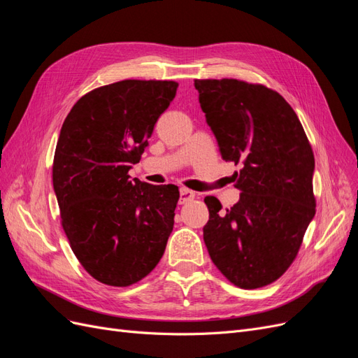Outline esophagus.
Listing matches in <instances>:
<instances>
[{"mask_svg":"<svg viewBox=\"0 0 358 358\" xmlns=\"http://www.w3.org/2000/svg\"><path fill=\"white\" fill-rule=\"evenodd\" d=\"M194 199H196V192L188 189V188H180V199H179L180 204H185Z\"/></svg>","mask_w":358,"mask_h":358,"instance_id":"34e87169","label":"esophagus"}]
</instances>
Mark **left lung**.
I'll list each match as a JSON object with an SVG mask.
<instances>
[{"instance_id": "left-lung-1", "label": "left lung", "mask_w": 358, "mask_h": 358, "mask_svg": "<svg viewBox=\"0 0 358 358\" xmlns=\"http://www.w3.org/2000/svg\"><path fill=\"white\" fill-rule=\"evenodd\" d=\"M222 159L242 164L241 199L222 210L206 197L203 239L231 284L254 289L275 282L294 262L315 216V158L296 112L282 95L237 79L194 80Z\"/></svg>"}]
</instances>
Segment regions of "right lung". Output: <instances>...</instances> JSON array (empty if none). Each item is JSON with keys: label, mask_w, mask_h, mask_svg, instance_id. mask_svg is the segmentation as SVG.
I'll return each mask as SVG.
<instances>
[{"label": "right lung", "mask_w": 358, "mask_h": 358, "mask_svg": "<svg viewBox=\"0 0 358 358\" xmlns=\"http://www.w3.org/2000/svg\"><path fill=\"white\" fill-rule=\"evenodd\" d=\"M173 80H121L73 106L53 157L61 224L83 268L101 284L128 287L166 251L176 185L129 180L158 117L176 95Z\"/></svg>", "instance_id": "right-lung-1"}]
</instances>
